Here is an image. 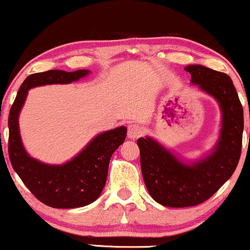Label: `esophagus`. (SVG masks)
I'll return each mask as SVG.
<instances>
[{
	"mask_svg": "<svg viewBox=\"0 0 250 250\" xmlns=\"http://www.w3.org/2000/svg\"><path fill=\"white\" fill-rule=\"evenodd\" d=\"M144 130L142 126L137 124H131L128 126V137L131 139H137L143 135Z\"/></svg>",
	"mask_w": 250,
	"mask_h": 250,
	"instance_id": "obj_1",
	"label": "esophagus"
}]
</instances>
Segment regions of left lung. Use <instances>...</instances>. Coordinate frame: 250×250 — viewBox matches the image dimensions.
I'll return each instance as SVG.
<instances>
[{"mask_svg":"<svg viewBox=\"0 0 250 250\" xmlns=\"http://www.w3.org/2000/svg\"><path fill=\"white\" fill-rule=\"evenodd\" d=\"M185 70L191 75L192 83L219 102L223 122L216 148L194 165L182 164L148 137L137 140L147 190L154 200L167 207L195 206L210 198L233 174L241 155L244 110L231 78L199 64Z\"/></svg>","mask_w":250,"mask_h":250,"instance_id":"left-lung-1","label":"left lung"}]
</instances>
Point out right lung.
<instances>
[{
	"mask_svg": "<svg viewBox=\"0 0 250 250\" xmlns=\"http://www.w3.org/2000/svg\"><path fill=\"white\" fill-rule=\"evenodd\" d=\"M88 70L66 72L48 70L28 76L20 86L9 114V157L13 168L31 194L54 208H75L97 199L107 178L112 154L125 142V126L108 130L87 145L75 159L63 165H47L27 155L20 139L18 117L33 87L69 83L85 77Z\"/></svg>",
	"mask_w": 250,
	"mask_h": 250,
	"instance_id": "1",
	"label": "right lung"
}]
</instances>
